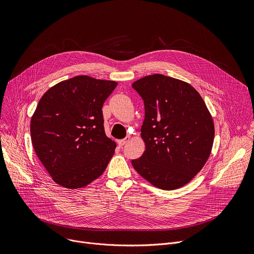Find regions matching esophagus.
<instances>
[{
  "mask_svg": "<svg viewBox=\"0 0 254 254\" xmlns=\"http://www.w3.org/2000/svg\"><path fill=\"white\" fill-rule=\"evenodd\" d=\"M128 140H129V136H127V137H125V138H123V139L118 140V144H119L120 147H123V146H125V144H126Z\"/></svg>",
  "mask_w": 254,
  "mask_h": 254,
  "instance_id": "obj_1",
  "label": "esophagus"
}]
</instances>
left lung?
Wrapping results in <instances>:
<instances>
[{"label":"left lung","instance_id":"8db88e82","mask_svg":"<svg viewBox=\"0 0 254 254\" xmlns=\"http://www.w3.org/2000/svg\"><path fill=\"white\" fill-rule=\"evenodd\" d=\"M144 104L140 135L142 156L134 170L163 190L183 187L202 170L212 150L214 123L208 108L189 83L163 74L132 83Z\"/></svg>","mask_w":254,"mask_h":254}]
</instances>
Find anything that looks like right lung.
Wrapping results in <instances>:
<instances>
[{
	"instance_id": "1",
	"label": "right lung",
	"mask_w": 254,
	"mask_h": 254,
	"mask_svg": "<svg viewBox=\"0 0 254 254\" xmlns=\"http://www.w3.org/2000/svg\"><path fill=\"white\" fill-rule=\"evenodd\" d=\"M118 82L79 75L41 97L31 119L36 155L58 185L82 188L97 179L117 144L104 132L102 105Z\"/></svg>"
}]
</instances>
